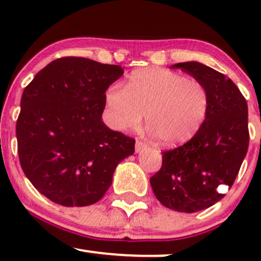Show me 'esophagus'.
<instances>
[{
  "label": "esophagus",
  "instance_id": "34e87169",
  "mask_svg": "<svg viewBox=\"0 0 261 261\" xmlns=\"http://www.w3.org/2000/svg\"><path fill=\"white\" fill-rule=\"evenodd\" d=\"M146 147H147V143L143 142L142 140L136 139V145H135V149H136V152H140L141 149H143V148H146Z\"/></svg>",
  "mask_w": 261,
  "mask_h": 261
}]
</instances>
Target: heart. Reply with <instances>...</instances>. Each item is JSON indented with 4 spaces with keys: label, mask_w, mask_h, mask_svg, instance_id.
Listing matches in <instances>:
<instances>
[{
    "label": "heart",
    "mask_w": 261,
    "mask_h": 261,
    "mask_svg": "<svg viewBox=\"0 0 261 261\" xmlns=\"http://www.w3.org/2000/svg\"><path fill=\"white\" fill-rule=\"evenodd\" d=\"M107 121L118 131L146 124L163 145L175 146L193 139L208 112V92L200 81L162 67L130 74L125 88L112 85L106 95Z\"/></svg>",
    "instance_id": "1"
}]
</instances>
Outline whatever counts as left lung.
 <instances>
[{
    "label": "left lung",
    "mask_w": 261,
    "mask_h": 261,
    "mask_svg": "<svg viewBox=\"0 0 261 261\" xmlns=\"http://www.w3.org/2000/svg\"><path fill=\"white\" fill-rule=\"evenodd\" d=\"M200 81L210 104L202 127L191 140L162 152V167L151 176L152 190L162 205L178 212L201 211L232 188L249 146L248 106L232 80L200 62L172 66Z\"/></svg>",
    "instance_id": "left-lung-1"
}]
</instances>
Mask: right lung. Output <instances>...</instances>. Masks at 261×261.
Instances as JSON below:
<instances>
[{
  "label": "right lung",
  "mask_w": 261,
  "mask_h": 261,
  "mask_svg": "<svg viewBox=\"0 0 261 261\" xmlns=\"http://www.w3.org/2000/svg\"><path fill=\"white\" fill-rule=\"evenodd\" d=\"M121 66L85 58L54 60L35 74L20 99L18 155L39 193L62 206L99 201L114 170L135 152V140L101 120L104 95Z\"/></svg>",
  "instance_id": "right-lung-1"
}]
</instances>
